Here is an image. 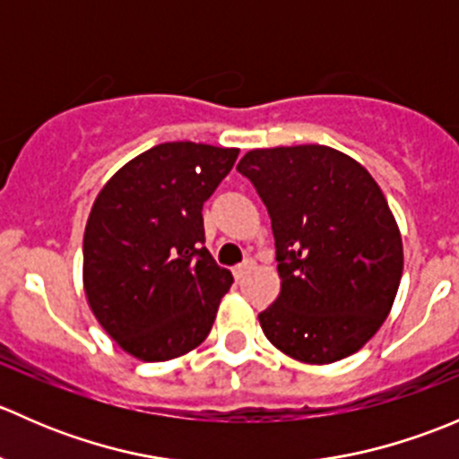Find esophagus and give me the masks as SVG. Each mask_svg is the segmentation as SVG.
Here are the masks:
<instances>
[{
  "instance_id": "34e87169",
  "label": "esophagus",
  "mask_w": 459,
  "mask_h": 459,
  "mask_svg": "<svg viewBox=\"0 0 459 459\" xmlns=\"http://www.w3.org/2000/svg\"><path fill=\"white\" fill-rule=\"evenodd\" d=\"M253 266H255V262H253V259H247V262H244V264H239V266H235V268H233L235 280H242V277L247 275V273L253 271Z\"/></svg>"
}]
</instances>
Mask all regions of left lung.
Here are the masks:
<instances>
[{"label":"left lung","instance_id":"left-lung-1","mask_svg":"<svg viewBox=\"0 0 459 459\" xmlns=\"http://www.w3.org/2000/svg\"><path fill=\"white\" fill-rule=\"evenodd\" d=\"M238 170L266 204L277 248L281 289L259 313L264 335L304 364L358 353L391 313L404 268L382 188L322 143L253 148Z\"/></svg>","mask_w":459,"mask_h":459}]
</instances>
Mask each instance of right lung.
Segmentation results:
<instances>
[{"instance_id":"1","label":"right lung","mask_w":459,"mask_h":459,"mask_svg":"<svg viewBox=\"0 0 459 459\" xmlns=\"http://www.w3.org/2000/svg\"><path fill=\"white\" fill-rule=\"evenodd\" d=\"M239 148L166 142L104 184L84 230V293L100 326L142 362L197 349L233 275L204 247V202Z\"/></svg>"}]
</instances>
